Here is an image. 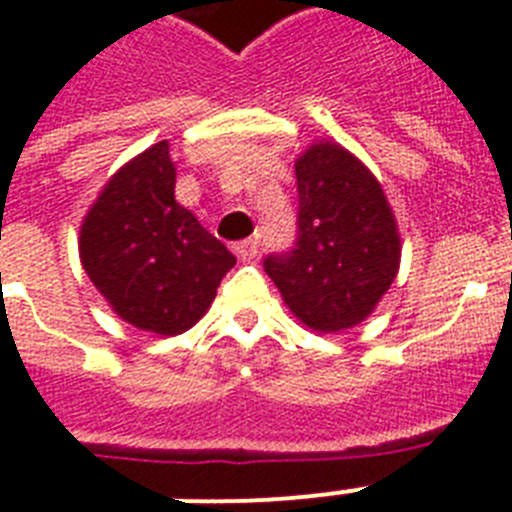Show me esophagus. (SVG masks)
<instances>
[{
  "label": "esophagus",
  "instance_id": "34e87169",
  "mask_svg": "<svg viewBox=\"0 0 512 512\" xmlns=\"http://www.w3.org/2000/svg\"><path fill=\"white\" fill-rule=\"evenodd\" d=\"M231 249H234V255L239 257V260H252V257L257 255V239H244V242H236Z\"/></svg>",
  "mask_w": 512,
  "mask_h": 512
}]
</instances>
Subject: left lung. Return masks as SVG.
Segmentation results:
<instances>
[{"instance_id":"8db88e82","label":"left lung","mask_w":512,"mask_h":512,"mask_svg":"<svg viewBox=\"0 0 512 512\" xmlns=\"http://www.w3.org/2000/svg\"><path fill=\"white\" fill-rule=\"evenodd\" d=\"M299 239L265 273L284 305L318 334L363 323L397 278L400 228L371 168L350 149L321 139L294 162Z\"/></svg>"}]
</instances>
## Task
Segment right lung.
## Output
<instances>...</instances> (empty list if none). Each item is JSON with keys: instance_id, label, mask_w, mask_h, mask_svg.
<instances>
[{"instance_id": "1", "label": "right lung", "mask_w": 512, "mask_h": 512, "mask_svg": "<svg viewBox=\"0 0 512 512\" xmlns=\"http://www.w3.org/2000/svg\"><path fill=\"white\" fill-rule=\"evenodd\" d=\"M86 276L112 313L157 336L189 331L236 257L176 202V162L157 141L110 176L78 234Z\"/></svg>"}]
</instances>
